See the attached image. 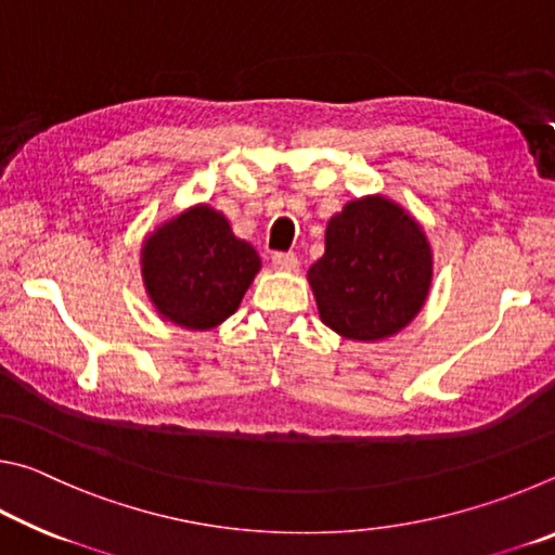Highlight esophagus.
Wrapping results in <instances>:
<instances>
[{
    "label": "esophagus",
    "mask_w": 555,
    "mask_h": 555,
    "mask_svg": "<svg viewBox=\"0 0 555 555\" xmlns=\"http://www.w3.org/2000/svg\"><path fill=\"white\" fill-rule=\"evenodd\" d=\"M271 267L279 271H296L298 257L294 255V251H276V255H271Z\"/></svg>",
    "instance_id": "esophagus-1"
}]
</instances>
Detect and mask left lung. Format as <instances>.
I'll return each mask as SVG.
<instances>
[{"label":"left lung","mask_w":555,"mask_h":555,"mask_svg":"<svg viewBox=\"0 0 555 555\" xmlns=\"http://www.w3.org/2000/svg\"><path fill=\"white\" fill-rule=\"evenodd\" d=\"M434 255L426 232L382 195L347 203L325 228V255L308 269L321 321L347 340H382L426 304Z\"/></svg>","instance_id":"left-lung-1"}]
</instances>
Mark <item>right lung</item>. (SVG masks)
<instances>
[{"label": "right lung", "mask_w": 555, "mask_h": 555, "mask_svg": "<svg viewBox=\"0 0 555 555\" xmlns=\"http://www.w3.org/2000/svg\"><path fill=\"white\" fill-rule=\"evenodd\" d=\"M261 259L224 215L193 205L149 234L142 276L156 311L188 331H210L242 304Z\"/></svg>", "instance_id": "right-lung-1"}]
</instances>
